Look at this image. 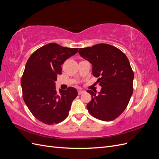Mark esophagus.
<instances>
[{
  "label": "esophagus",
  "instance_id": "esophagus-1",
  "mask_svg": "<svg viewBox=\"0 0 159 159\" xmlns=\"http://www.w3.org/2000/svg\"><path fill=\"white\" fill-rule=\"evenodd\" d=\"M78 94L79 95H81V94H83L85 91H83V90H80V89H79L78 91Z\"/></svg>",
  "mask_w": 159,
  "mask_h": 159
}]
</instances>
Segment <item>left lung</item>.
Masks as SVG:
<instances>
[{"label":"left lung","instance_id":"obj_1","mask_svg":"<svg viewBox=\"0 0 159 159\" xmlns=\"http://www.w3.org/2000/svg\"><path fill=\"white\" fill-rule=\"evenodd\" d=\"M78 52L92 64L93 75L102 87L98 95L87 90L91 95L89 113L102 121H113L126 109L133 94L134 73L127 57L107 44L80 48Z\"/></svg>","mask_w":159,"mask_h":159}]
</instances>
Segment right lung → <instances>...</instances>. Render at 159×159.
<instances>
[{"mask_svg":"<svg viewBox=\"0 0 159 159\" xmlns=\"http://www.w3.org/2000/svg\"><path fill=\"white\" fill-rule=\"evenodd\" d=\"M78 48L50 43L36 50L28 58L21 78L23 99L32 114L48 125L59 123L68 117L76 89L70 87L57 93L55 81L61 66Z\"/></svg>","mask_w":159,"mask_h":159,"instance_id":"right-lung-1","label":"right lung"}]
</instances>
